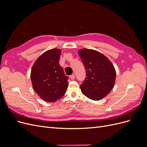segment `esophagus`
<instances>
[{"instance_id": "34e87169", "label": "esophagus", "mask_w": 147, "mask_h": 147, "mask_svg": "<svg viewBox=\"0 0 147 147\" xmlns=\"http://www.w3.org/2000/svg\"><path fill=\"white\" fill-rule=\"evenodd\" d=\"M75 75H74V74L71 75L70 76V78L71 80H74V79L75 78Z\"/></svg>"}]
</instances>
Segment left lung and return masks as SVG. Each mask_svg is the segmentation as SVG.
<instances>
[{"label": "left lung", "instance_id": "obj_1", "mask_svg": "<svg viewBox=\"0 0 147 147\" xmlns=\"http://www.w3.org/2000/svg\"><path fill=\"white\" fill-rule=\"evenodd\" d=\"M78 55L86 70V78L81 84L83 94L89 99L104 98L114 86L116 71L110 60L100 52L83 48Z\"/></svg>", "mask_w": 147, "mask_h": 147}]
</instances>
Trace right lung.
<instances>
[{
  "instance_id": "obj_1",
  "label": "right lung",
  "mask_w": 147,
  "mask_h": 147,
  "mask_svg": "<svg viewBox=\"0 0 147 147\" xmlns=\"http://www.w3.org/2000/svg\"><path fill=\"white\" fill-rule=\"evenodd\" d=\"M61 50L53 48L39 56L30 72L34 90L44 100L54 102L64 96L69 77L65 75L59 59Z\"/></svg>"
}]
</instances>
